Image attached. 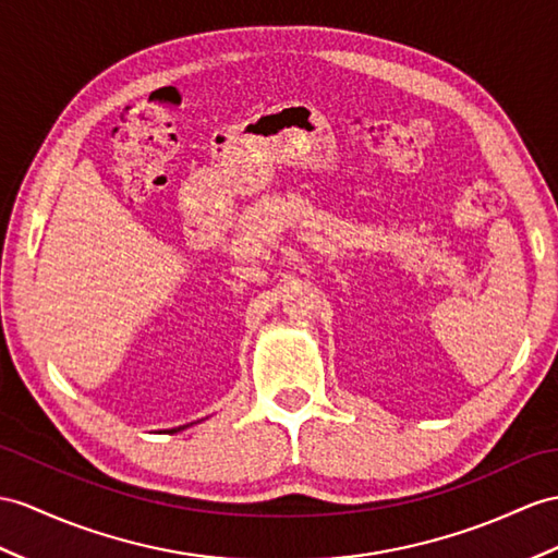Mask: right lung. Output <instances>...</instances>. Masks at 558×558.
I'll use <instances>...</instances> for the list:
<instances>
[{"label": "right lung", "mask_w": 558, "mask_h": 558, "mask_svg": "<svg viewBox=\"0 0 558 558\" xmlns=\"http://www.w3.org/2000/svg\"><path fill=\"white\" fill-rule=\"evenodd\" d=\"M174 430H184V426H180V428H172V433H174Z\"/></svg>", "instance_id": "1"}]
</instances>
